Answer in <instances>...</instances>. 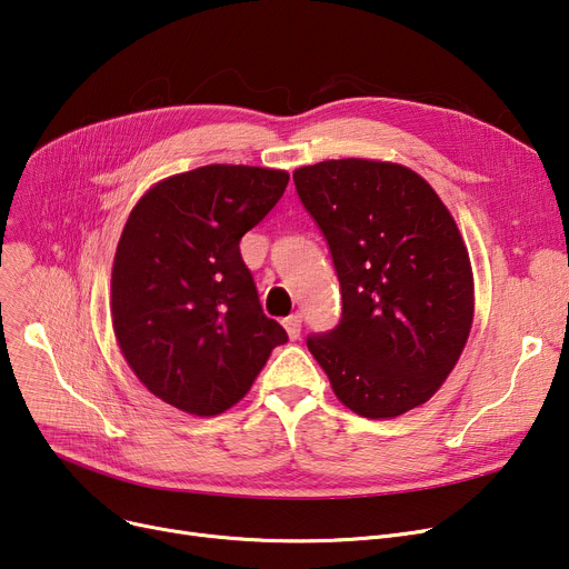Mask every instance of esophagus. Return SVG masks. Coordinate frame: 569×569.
<instances>
[{"label": "esophagus", "mask_w": 569, "mask_h": 569, "mask_svg": "<svg viewBox=\"0 0 569 569\" xmlns=\"http://www.w3.org/2000/svg\"><path fill=\"white\" fill-rule=\"evenodd\" d=\"M283 327H286V332H288V337L292 339V341H297L300 339V332H302V318L300 316H288L286 320H283Z\"/></svg>", "instance_id": "34e87169"}]
</instances>
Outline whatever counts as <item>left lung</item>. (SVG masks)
Segmentation results:
<instances>
[{"label":"left lung","mask_w":569,"mask_h":569,"mask_svg":"<svg viewBox=\"0 0 569 569\" xmlns=\"http://www.w3.org/2000/svg\"><path fill=\"white\" fill-rule=\"evenodd\" d=\"M292 179L341 283V322L307 341L337 399L369 420L427 403L457 367L475 316L472 267L450 209L392 161L332 159Z\"/></svg>","instance_id":"1"}]
</instances>
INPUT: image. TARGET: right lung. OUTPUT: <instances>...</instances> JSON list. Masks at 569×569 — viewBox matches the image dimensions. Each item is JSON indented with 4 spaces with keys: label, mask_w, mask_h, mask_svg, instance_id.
<instances>
[{
    "label": "right lung",
    "mask_w": 569,
    "mask_h": 569,
    "mask_svg": "<svg viewBox=\"0 0 569 569\" xmlns=\"http://www.w3.org/2000/svg\"><path fill=\"white\" fill-rule=\"evenodd\" d=\"M286 170L212 163L170 174L131 209L110 281L114 339L149 392L198 417L232 408L288 341L267 318L239 239L286 191Z\"/></svg>",
    "instance_id": "obj_1"
}]
</instances>
